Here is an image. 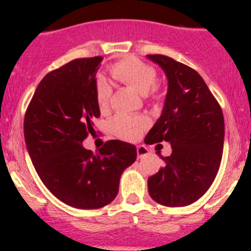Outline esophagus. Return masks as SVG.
<instances>
[{
  "instance_id": "1",
  "label": "esophagus",
  "mask_w": 251,
  "mask_h": 251,
  "mask_svg": "<svg viewBox=\"0 0 251 251\" xmlns=\"http://www.w3.org/2000/svg\"><path fill=\"white\" fill-rule=\"evenodd\" d=\"M147 154H148V149L146 148L144 146H138L137 147V156L138 158H143V156H146Z\"/></svg>"
}]
</instances>
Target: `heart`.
Instances as JSON below:
<instances>
[{"mask_svg": "<svg viewBox=\"0 0 251 251\" xmlns=\"http://www.w3.org/2000/svg\"><path fill=\"white\" fill-rule=\"evenodd\" d=\"M111 77L135 88L137 92L146 95L151 102H158L163 98V92L156 80V70L153 65L143 62L136 57H126L110 65ZM111 87L103 78L96 82V103L98 109L105 111L109 107ZM149 126V120L142 115H126L118 114L109 123L113 135L125 141H136L141 137Z\"/></svg>", "mask_w": 251, "mask_h": 251, "instance_id": "b5f03b06", "label": "heart"}]
</instances>
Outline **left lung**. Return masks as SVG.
Here are the masks:
<instances>
[{
  "label": "left lung",
  "mask_w": 251,
  "mask_h": 251,
  "mask_svg": "<svg viewBox=\"0 0 251 251\" xmlns=\"http://www.w3.org/2000/svg\"><path fill=\"white\" fill-rule=\"evenodd\" d=\"M147 57L163 68L169 90L161 116L144 142L165 141L173 148L171 155L161 158L165 166L148 178V192L161 205L186 206L210 188L219 171L224 151V114L196 70L163 54Z\"/></svg>",
  "instance_id": "left-lung-1"
}]
</instances>
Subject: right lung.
Segmentation results:
<instances>
[{"instance_id":"obj_1","label":"right lung","mask_w":251,"mask_h":251,"mask_svg":"<svg viewBox=\"0 0 251 251\" xmlns=\"http://www.w3.org/2000/svg\"><path fill=\"white\" fill-rule=\"evenodd\" d=\"M102 55L78 58L52 70L37 86L24 116V137L36 173L53 196L77 209H98L115 199L136 147L107 141L97 154L82 147L100 118L96 74Z\"/></svg>"}]
</instances>
